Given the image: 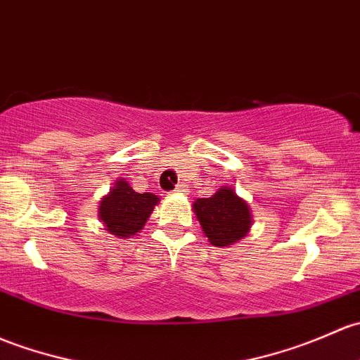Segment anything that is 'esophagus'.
<instances>
[{
    "label": "esophagus",
    "instance_id": "obj_1",
    "mask_svg": "<svg viewBox=\"0 0 360 360\" xmlns=\"http://www.w3.org/2000/svg\"><path fill=\"white\" fill-rule=\"evenodd\" d=\"M176 193H183L184 191V184H177L176 190H174Z\"/></svg>",
    "mask_w": 360,
    "mask_h": 360
}]
</instances>
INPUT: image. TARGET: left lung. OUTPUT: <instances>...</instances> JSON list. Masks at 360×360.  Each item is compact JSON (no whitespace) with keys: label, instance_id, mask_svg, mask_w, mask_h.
Listing matches in <instances>:
<instances>
[{"label":"left lung","instance_id":"obj_1","mask_svg":"<svg viewBox=\"0 0 360 360\" xmlns=\"http://www.w3.org/2000/svg\"><path fill=\"white\" fill-rule=\"evenodd\" d=\"M193 209L215 247H228L247 236L252 222L248 205L231 188H221L210 198H198Z\"/></svg>","mask_w":360,"mask_h":360}]
</instances>
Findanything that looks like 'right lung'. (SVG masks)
<instances>
[{"instance_id":"right-lung-1","label":"right lung","mask_w":360,"mask_h":360,"mask_svg":"<svg viewBox=\"0 0 360 360\" xmlns=\"http://www.w3.org/2000/svg\"><path fill=\"white\" fill-rule=\"evenodd\" d=\"M157 203L153 193H136L126 181H119L100 203V217L108 233L129 238L143 229Z\"/></svg>"}]
</instances>
